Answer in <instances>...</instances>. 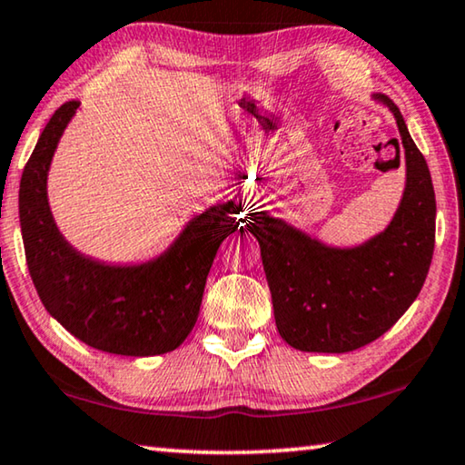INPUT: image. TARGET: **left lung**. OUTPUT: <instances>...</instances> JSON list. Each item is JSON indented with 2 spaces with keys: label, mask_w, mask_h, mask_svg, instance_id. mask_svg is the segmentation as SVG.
Wrapping results in <instances>:
<instances>
[{
  "label": "left lung",
  "mask_w": 465,
  "mask_h": 465,
  "mask_svg": "<svg viewBox=\"0 0 465 465\" xmlns=\"http://www.w3.org/2000/svg\"><path fill=\"white\" fill-rule=\"evenodd\" d=\"M375 98L393 113L406 156L404 197L383 232L340 249L268 212L242 218L241 234L260 241L280 336L302 352H352L383 336L416 301L430 268L437 216L430 171L395 103Z\"/></svg>",
  "instance_id": "left-lung-1"
}]
</instances>
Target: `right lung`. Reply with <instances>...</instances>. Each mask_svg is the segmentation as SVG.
I'll return each mask as SVG.
<instances>
[{"label":"right lung","instance_id":"1","mask_svg":"<svg viewBox=\"0 0 465 465\" xmlns=\"http://www.w3.org/2000/svg\"><path fill=\"white\" fill-rule=\"evenodd\" d=\"M78 106L70 101L53 113L20 179L30 278L45 309L84 344L121 356L171 352L193 330L212 262L220 242L239 228L242 208L234 202L212 205L146 263L106 265L78 253L59 232L47 200L51 158Z\"/></svg>","mask_w":465,"mask_h":465}]
</instances>
